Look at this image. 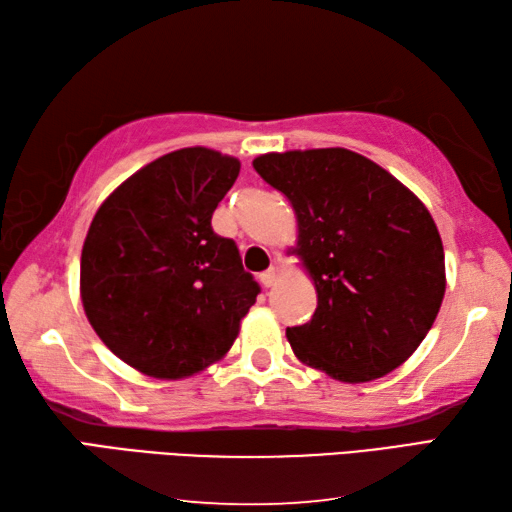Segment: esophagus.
Masks as SVG:
<instances>
[{
	"label": "esophagus",
	"mask_w": 512,
	"mask_h": 512,
	"mask_svg": "<svg viewBox=\"0 0 512 512\" xmlns=\"http://www.w3.org/2000/svg\"><path fill=\"white\" fill-rule=\"evenodd\" d=\"M278 265H274V267H269L267 271H263V274H260V283H263V287H274L276 285V280H278Z\"/></svg>",
	"instance_id": "1"
}]
</instances>
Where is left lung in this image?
<instances>
[{"mask_svg":"<svg viewBox=\"0 0 512 512\" xmlns=\"http://www.w3.org/2000/svg\"><path fill=\"white\" fill-rule=\"evenodd\" d=\"M254 170L298 216V254L318 291L287 327L296 358L340 382H369L420 347L440 311L442 238L420 198L344 148L263 154Z\"/></svg>","mask_w":512,"mask_h":512,"instance_id":"1","label":"left lung"}]
</instances>
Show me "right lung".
I'll return each mask as SVG.
<instances>
[{"instance_id": "1", "label": "right lung", "mask_w": 512, "mask_h": 512, "mask_svg": "<svg viewBox=\"0 0 512 512\" xmlns=\"http://www.w3.org/2000/svg\"><path fill=\"white\" fill-rule=\"evenodd\" d=\"M241 163L207 148L161 156L99 207L81 252V300L97 336L152 378L203 371L232 347L260 294L212 214Z\"/></svg>"}]
</instances>
